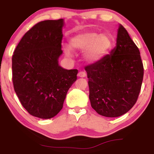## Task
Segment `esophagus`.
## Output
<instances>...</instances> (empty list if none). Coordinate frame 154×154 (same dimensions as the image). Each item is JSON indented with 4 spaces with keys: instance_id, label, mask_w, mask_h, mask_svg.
I'll return each instance as SVG.
<instances>
[{
    "instance_id": "esophagus-1",
    "label": "esophagus",
    "mask_w": 154,
    "mask_h": 154,
    "mask_svg": "<svg viewBox=\"0 0 154 154\" xmlns=\"http://www.w3.org/2000/svg\"><path fill=\"white\" fill-rule=\"evenodd\" d=\"M78 76L80 78H84L86 76V73L84 72V71H80V72L78 73Z\"/></svg>"
}]
</instances>
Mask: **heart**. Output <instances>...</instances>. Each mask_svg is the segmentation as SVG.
I'll use <instances>...</instances> for the list:
<instances>
[{
  "instance_id": "obj_1",
  "label": "heart",
  "mask_w": 154,
  "mask_h": 154,
  "mask_svg": "<svg viewBox=\"0 0 154 154\" xmlns=\"http://www.w3.org/2000/svg\"><path fill=\"white\" fill-rule=\"evenodd\" d=\"M112 45L110 37L106 34L99 35L96 32H87L75 35L70 41V46L73 50L83 51V58L89 64L100 62L106 55ZM64 52L70 55L71 49L65 46Z\"/></svg>"
}]
</instances>
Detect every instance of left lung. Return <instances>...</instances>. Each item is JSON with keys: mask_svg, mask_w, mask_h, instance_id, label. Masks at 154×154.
I'll return each mask as SVG.
<instances>
[{"mask_svg": "<svg viewBox=\"0 0 154 154\" xmlns=\"http://www.w3.org/2000/svg\"><path fill=\"white\" fill-rule=\"evenodd\" d=\"M92 109L105 117H119L135 104L144 68L138 48L119 24L116 45L100 62L85 66Z\"/></svg>", "mask_w": 154, "mask_h": 154, "instance_id": "8db88e82", "label": "left lung"}]
</instances>
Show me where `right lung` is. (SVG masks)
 Masks as SVG:
<instances>
[{
	"instance_id": "1",
	"label": "right lung",
	"mask_w": 154,
	"mask_h": 154,
	"mask_svg": "<svg viewBox=\"0 0 154 154\" xmlns=\"http://www.w3.org/2000/svg\"><path fill=\"white\" fill-rule=\"evenodd\" d=\"M64 26L63 19L38 23L25 33L12 56L14 91L24 108L39 119H51L60 112L77 79V69L59 64Z\"/></svg>"
}]
</instances>
